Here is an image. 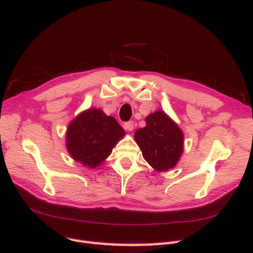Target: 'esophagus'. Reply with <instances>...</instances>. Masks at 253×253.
<instances>
[{"mask_svg": "<svg viewBox=\"0 0 253 253\" xmlns=\"http://www.w3.org/2000/svg\"><path fill=\"white\" fill-rule=\"evenodd\" d=\"M134 127H135L134 121H128V122H126V124H125V128L126 129V131L131 132V131H133Z\"/></svg>", "mask_w": 253, "mask_h": 253, "instance_id": "obj_1", "label": "esophagus"}]
</instances>
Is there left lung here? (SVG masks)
I'll return each instance as SVG.
<instances>
[{"instance_id": "obj_1", "label": "left lung", "mask_w": 253, "mask_h": 253, "mask_svg": "<svg viewBox=\"0 0 253 253\" xmlns=\"http://www.w3.org/2000/svg\"><path fill=\"white\" fill-rule=\"evenodd\" d=\"M134 139L142 156L157 172H167L178 164L183 152V133L163 110L145 117V126L138 128Z\"/></svg>"}]
</instances>
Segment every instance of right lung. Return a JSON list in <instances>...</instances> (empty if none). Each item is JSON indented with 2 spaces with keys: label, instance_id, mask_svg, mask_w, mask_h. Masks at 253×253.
<instances>
[{
  "label": "right lung",
  "instance_id": "add662e5",
  "mask_svg": "<svg viewBox=\"0 0 253 253\" xmlns=\"http://www.w3.org/2000/svg\"><path fill=\"white\" fill-rule=\"evenodd\" d=\"M125 135V129L113 116L100 109H87L68 125L65 145L75 162L95 169L104 163Z\"/></svg>",
  "mask_w": 253,
  "mask_h": 253
}]
</instances>
